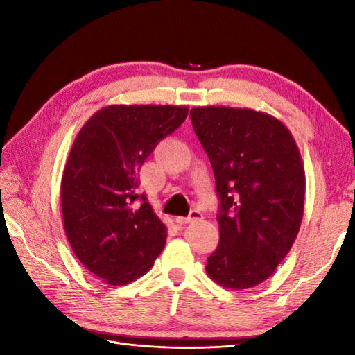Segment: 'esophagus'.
Returning a JSON list of instances; mask_svg holds the SVG:
<instances>
[{"instance_id": "esophagus-1", "label": "esophagus", "mask_w": 355, "mask_h": 355, "mask_svg": "<svg viewBox=\"0 0 355 355\" xmlns=\"http://www.w3.org/2000/svg\"><path fill=\"white\" fill-rule=\"evenodd\" d=\"M199 219H202V213L197 211V209H192L189 216H186V218H175V222L180 225H184V224H189V222H194Z\"/></svg>"}]
</instances>
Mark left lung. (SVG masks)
<instances>
[{
    "label": "left lung",
    "instance_id": "8db88e82",
    "mask_svg": "<svg viewBox=\"0 0 355 355\" xmlns=\"http://www.w3.org/2000/svg\"><path fill=\"white\" fill-rule=\"evenodd\" d=\"M189 116L219 196L220 239L207 272L224 288H252L271 277L297 236L305 199L299 148L266 112L200 106Z\"/></svg>",
    "mask_w": 355,
    "mask_h": 355
}]
</instances>
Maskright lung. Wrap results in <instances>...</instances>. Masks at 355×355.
Segmentation results:
<instances>
[{
	"mask_svg": "<svg viewBox=\"0 0 355 355\" xmlns=\"http://www.w3.org/2000/svg\"><path fill=\"white\" fill-rule=\"evenodd\" d=\"M188 111L169 105L106 106L76 136L61 182L65 235L83 266L106 284L139 279L164 249L166 225L147 197L137 194V173Z\"/></svg>",
	"mask_w": 355,
	"mask_h": 355,
	"instance_id": "right-lung-1",
	"label": "right lung"
}]
</instances>
